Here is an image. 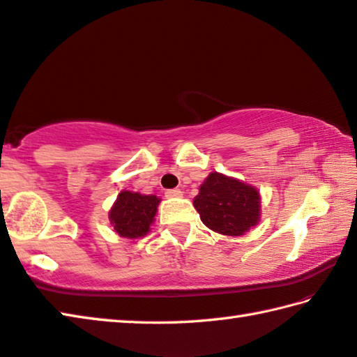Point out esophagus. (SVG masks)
Listing matches in <instances>:
<instances>
[{"label":"esophagus","mask_w":357,"mask_h":357,"mask_svg":"<svg viewBox=\"0 0 357 357\" xmlns=\"http://www.w3.org/2000/svg\"><path fill=\"white\" fill-rule=\"evenodd\" d=\"M165 197L167 198H179V197H183V192H181L179 189H170L165 192Z\"/></svg>","instance_id":"obj_1"}]
</instances>
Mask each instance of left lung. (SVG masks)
<instances>
[{
  "mask_svg": "<svg viewBox=\"0 0 357 357\" xmlns=\"http://www.w3.org/2000/svg\"><path fill=\"white\" fill-rule=\"evenodd\" d=\"M201 222L223 236H243L261 218V195L243 181L213 172L193 198Z\"/></svg>",
  "mask_w": 357,
  "mask_h": 357,
  "instance_id": "left-lung-1",
  "label": "left lung"
}]
</instances>
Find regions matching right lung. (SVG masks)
<instances>
[{
  "mask_svg": "<svg viewBox=\"0 0 357 357\" xmlns=\"http://www.w3.org/2000/svg\"><path fill=\"white\" fill-rule=\"evenodd\" d=\"M160 199L156 195L123 190L109 212V220L120 237L139 238L150 232Z\"/></svg>",
  "mask_w": 357,
  "mask_h": 357,
  "instance_id": "obj_1",
  "label": "right lung"
}]
</instances>
